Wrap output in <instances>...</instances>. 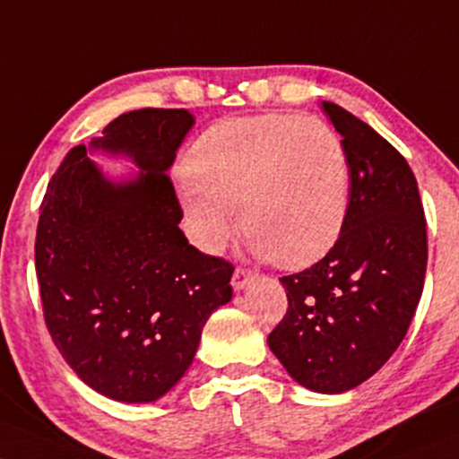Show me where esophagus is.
<instances>
[{
  "label": "esophagus",
  "instance_id": "esophagus-1",
  "mask_svg": "<svg viewBox=\"0 0 459 459\" xmlns=\"http://www.w3.org/2000/svg\"><path fill=\"white\" fill-rule=\"evenodd\" d=\"M252 278H254V273L250 272V269L237 267L235 272H233V280H230V282H233V289L235 290H241V289H246L247 284H250Z\"/></svg>",
  "mask_w": 459,
  "mask_h": 459
}]
</instances>
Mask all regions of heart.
I'll use <instances>...</instances> for the list:
<instances>
[{
	"mask_svg": "<svg viewBox=\"0 0 459 459\" xmlns=\"http://www.w3.org/2000/svg\"><path fill=\"white\" fill-rule=\"evenodd\" d=\"M181 205L198 247L220 252L237 229L282 267L323 258L344 229L351 162L329 121L289 113L226 119L198 136L184 162Z\"/></svg>",
	"mask_w": 459,
	"mask_h": 459,
	"instance_id": "obj_1",
	"label": "heart"
}]
</instances>
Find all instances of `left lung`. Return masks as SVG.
Returning a JSON list of instances; mask_svg holds the SVG:
<instances>
[{
	"label": "left lung",
	"instance_id": "8db88e82",
	"mask_svg": "<svg viewBox=\"0 0 459 459\" xmlns=\"http://www.w3.org/2000/svg\"><path fill=\"white\" fill-rule=\"evenodd\" d=\"M323 108L349 153V213L318 263L280 278L289 307L267 344L303 387L342 394L404 340L423 292L428 230L406 158L346 108Z\"/></svg>",
	"mask_w": 459,
	"mask_h": 459
}]
</instances>
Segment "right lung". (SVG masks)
Wrapping results in <instances>:
<instances>
[{
  "instance_id": "add662e5",
  "label": "right lung",
  "mask_w": 459,
  "mask_h": 459,
  "mask_svg": "<svg viewBox=\"0 0 459 459\" xmlns=\"http://www.w3.org/2000/svg\"><path fill=\"white\" fill-rule=\"evenodd\" d=\"M186 108L119 115L93 147L128 153L141 175L110 184L72 147L48 181L36 275L48 333L82 383L153 402L190 368L209 314L230 301L233 263L187 244L169 167L192 128Z\"/></svg>"
}]
</instances>
